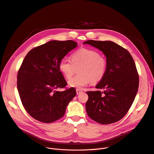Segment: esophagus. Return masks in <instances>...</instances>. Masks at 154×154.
I'll return each instance as SVG.
<instances>
[{"label": "esophagus", "instance_id": "obj_1", "mask_svg": "<svg viewBox=\"0 0 154 154\" xmlns=\"http://www.w3.org/2000/svg\"><path fill=\"white\" fill-rule=\"evenodd\" d=\"M76 93H77V94H80L82 93L83 91H81V90H76Z\"/></svg>", "mask_w": 154, "mask_h": 154}]
</instances>
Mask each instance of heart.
<instances>
[{
  "instance_id": "b5f03b06",
  "label": "heart",
  "mask_w": 154,
  "mask_h": 154,
  "mask_svg": "<svg viewBox=\"0 0 154 154\" xmlns=\"http://www.w3.org/2000/svg\"><path fill=\"white\" fill-rule=\"evenodd\" d=\"M79 68L80 75L69 80L68 85L81 90L91 82L96 83L103 78L106 71L107 61L97 51L83 48L73 53L71 60L63 58L59 63L60 72L67 79H70Z\"/></svg>"
}]
</instances>
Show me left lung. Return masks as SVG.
Segmentation results:
<instances>
[{"label":"left lung","mask_w":154,"mask_h":154,"mask_svg":"<svg viewBox=\"0 0 154 154\" xmlns=\"http://www.w3.org/2000/svg\"><path fill=\"white\" fill-rule=\"evenodd\" d=\"M83 44L100 50L107 61L106 74L96 86L104 91L86 92V113L101 124L116 122L126 115L138 92L139 76L134 60L128 51L110 41L88 40Z\"/></svg>","instance_id":"left-lung-1"}]
</instances>
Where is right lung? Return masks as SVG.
I'll list each match as a JSON object with an SVG mask.
<instances>
[{"instance_id": "obj_1", "label": "right lung", "mask_w": 154, "mask_h": 154, "mask_svg": "<svg viewBox=\"0 0 154 154\" xmlns=\"http://www.w3.org/2000/svg\"><path fill=\"white\" fill-rule=\"evenodd\" d=\"M77 46L72 40L51 41L27 54L17 73V87L24 108L34 119L51 123L62 118L76 96L74 88L56 91L67 85L60 61Z\"/></svg>"}]
</instances>
